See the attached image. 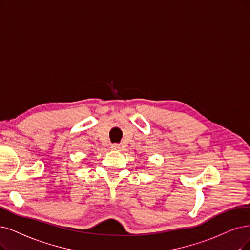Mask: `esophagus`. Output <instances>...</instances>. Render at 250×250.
<instances>
[{
	"label": "esophagus",
	"instance_id": "obj_1",
	"mask_svg": "<svg viewBox=\"0 0 250 250\" xmlns=\"http://www.w3.org/2000/svg\"><path fill=\"white\" fill-rule=\"evenodd\" d=\"M111 149H112V150H119L120 146L118 144H112V145H111Z\"/></svg>",
	"mask_w": 250,
	"mask_h": 250
}]
</instances>
